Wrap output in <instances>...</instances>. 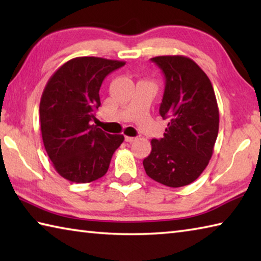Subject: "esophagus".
<instances>
[{"label": "esophagus", "instance_id": "1", "mask_svg": "<svg viewBox=\"0 0 261 261\" xmlns=\"http://www.w3.org/2000/svg\"><path fill=\"white\" fill-rule=\"evenodd\" d=\"M136 137H125V141H127V143H134V141H136Z\"/></svg>", "mask_w": 261, "mask_h": 261}]
</instances>
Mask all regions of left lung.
Returning a JSON list of instances; mask_svg holds the SVG:
<instances>
[{
  "mask_svg": "<svg viewBox=\"0 0 261 261\" xmlns=\"http://www.w3.org/2000/svg\"><path fill=\"white\" fill-rule=\"evenodd\" d=\"M166 78L160 115L168 125L152 139L143 165L147 176L170 188L194 182L205 170L219 132V107L212 83L196 62L183 55L151 59Z\"/></svg>",
  "mask_w": 261,
  "mask_h": 261,
  "instance_id": "left-lung-1",
  "label": "left lung"
}]
</instances>
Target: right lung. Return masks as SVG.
Instances as JSON below:
<instances>
[{"instance_id": "1", "label": "right lung", "mask_w": 261, "mask_h": 261, "mask_svg": "<svg viewBox=\"0 0 261 261\" xmlns=\"http://www.w3.org/2000/svg\"><path fill=\"white\" fill-rule=\"evenodd\" d=\"M125 62L76 57L56 70L40 100L43 145L55 170L74 183H90L107 173L114 152L124 140L94 124L99 91L106 76Z\"/></svg>"}]
</instances>
